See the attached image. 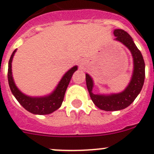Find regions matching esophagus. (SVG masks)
<instances>
[{
    "label": "esophagus",
    "mask_w": 154,
    "mask_h": 154,
    "mask_svg": "<svg viewBox=\"0 0 154 154\" xmlns=\"http://www.w3.org/2000/svg\"><path fill=\"white\" fill-rule=\"evenodd\" d=\"M81 64H82H82H83V62H82V63H81Z\"/></svg>",
    "instance_id": "esophagus-1"
}]
</instances>
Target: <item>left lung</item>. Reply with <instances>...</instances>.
<instances>
[{
    "mask_svg": "<svg viewBox=\"0 0 154 154\" xmlns=\"http://www.w3.org/2000/svg\"><path fill=\"white\" fill-rule=\"evenodd\" d=\"M116 41L123 43L129 48L133 58V72L130 82L123 92L111 95H96L92 93L93 81L89 75L85 74L87 89L94 104L105 111H117L126 108L135 100L140 92L145 79V63L140 51L137 48L133 38L122 29L113 31Z\"/></svg>",
    "mask_w": 154,
    "mask_h": 154,
    "instance_id": "left-lung-1",
    "label": "left lung"
}]
</instances>
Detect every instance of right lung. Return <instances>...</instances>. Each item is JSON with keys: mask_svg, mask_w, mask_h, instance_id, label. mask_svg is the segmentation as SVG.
Here are the masks:
<instances>
[{"mask_svg": "<svg viewBox=\"0 0 154 154\" xmlns=\"http://www.w3.org/2000/svg\"><path fill=\"white\" fill-rule=\"evenodd\" d=\"M16 50L17 49L14 50L12 53L10 60H9V63H8V79L11 92L18 101V103L25 109L28 110V112L33 114H38V115L50 114L58 109V108H60L69 82L72 79L73 73L77 70L78 67L74 66L64 75L58 85H57L56 89L52 93L48 96H43V97H31V96L24 95L17 89L12 77L11 62Z\"/></svg>", "mask_w": 154, "mask_h": 154, "instance_id": "obj_1", "label": "right lung"}]
</instances>
